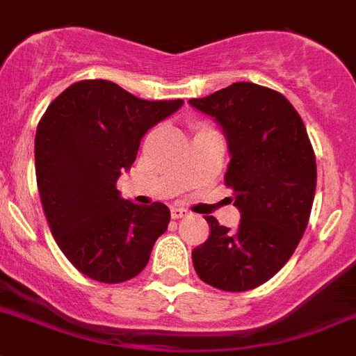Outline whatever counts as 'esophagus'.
Wrapping results in <instances>:
<instances>
[{
  "label": "esophagus",
  "instance_id": "esophagus-1",
  "mask_svg": "<svg viewBox=\"0 0 356 356\" xmlns=\"http://www.w3.org/2000/svg\"><path fill=\"white\" fill-rule=\"evenodd\" d=\"M186 215H188V209L181 208V206H174V208H172V218H175V220H177V218H182V216H186Z\"/></svg>",
  "mask_w": 356,
  "mask_h": 356
}]
</instances>
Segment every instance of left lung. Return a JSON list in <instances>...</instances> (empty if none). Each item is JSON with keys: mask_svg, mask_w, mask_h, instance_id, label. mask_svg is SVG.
I'll list each match as a JSON object with an SVG mask.
<instances>
[{"mask_svg": "<svg viewBox=\"0 0 356 356\" xmlns=\"http://www.w3.org/2000/svg\"><path fill=\"white\" fill-rule=\"evenodd\" d=\"M190 105L225 134V184L242 215L234 231L206 216L211 233L191 252L193 267L215 289L252 290L281 270L308 225L317 166L307 127L281 92L252 82L191 98Z\"/></svg>", "mask_w": 356, "mask_h": 356, "instance_id": "8db88e82", "label": "left lung"}]
</instances>
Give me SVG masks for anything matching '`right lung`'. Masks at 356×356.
<instances>
[{
	"label": "right lung",
	"instance_id": "right-lung-1",
	"mask_svg": "<svg viewBox=\"0 0 356 356\" xmlns=\"http://www.w3.org/2000/svg\"><path fill=\"white\" fill-rule=\"evenodd\" d=\"M148 102L109 80H82L48 105L35 132V175L46 220L71 264L100 283H123L147 267L170 209L140 206L116 188L143 136L182 107Z\"/></svg>",
	"mask_w": 356,
	"mask_h": 356
}]
</instances>
